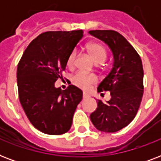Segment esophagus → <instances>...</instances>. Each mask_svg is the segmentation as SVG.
I'll return each mask as SVG.
<instances>
[{"label": "esophagus", "instance_id": "esophagus-1", "mask_svg": "<svg viewBox=\"0 0 161 161\" xmlns=\"http://www.w3.org/2000/svg\"><path fill=\"white\" fill-rule=\"evenodd\" d=\"M83 98H89V95H88L87 93H83Z\"/></svg>", "mask_w": 161, "mask_h": 161}]
</instances>
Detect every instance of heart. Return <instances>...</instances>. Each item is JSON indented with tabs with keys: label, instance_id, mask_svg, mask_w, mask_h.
I'll return each mask as SVG.
<instances>
[{
	"label": "heart",
	"instance_id": "heart-1",
	"mask_svg": "<svg viewBox=\"0 0 161 161\" xmlns=\"http://www.w3.org/2000/svg\"><path fill=\"white\" fill-rule=\"evenodd\" d=\"M86 50L88 53L93 59V62L98 64L103 63L107 58V52L105 48L101 44L97 42H91L86 46ZM76 57L77 53L75 50L71 52V53L68 55L67 58V66L68 68H73L75 65ZM73 83L78 88L83 89H88L90 86L97 82V78L93 75H89L86 73H78L73 76L72 78Z\"/></svg>",
	"mask_w": 161,
	"mask_h": 161
}]
</instances>
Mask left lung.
I'll return each mask as SVG.
<instances>
[{
  "instance_id": "left-lung-1",
  "label": "left lung",
  "mask_w": 161,
  "mask_h": 161,
  "mask_svg": "<svg viewBox=\"0 0 161 161\" xmlns=\"http://www.w3.org/2000/svg\"><path fill=\"white\" fill-rule=\"evenodd\" d=\"M109 47L114 55V65L98 87V92L109 91L107 103L97 100L98 108L90 114L97 130L106 133L117 132L126 127L137 114L144 93L142 61L133 46L113 30L89 31Z\"/></svg>"
}]
</instances>
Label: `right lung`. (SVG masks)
<instances>
[{
    "label": "right lung",
    "mask_w": 161,
    "mask_h": 161,
    "mask_svg": "<svg viewBox=\"0 0 161 161\" xmlns=\"http://www.w3.org/2000/svg\"><path fill=\"white\" fill-rule=\"evenodd\" d=\"M83 36L82 30L46 31L31 42L17 65L19 99L36 130L51 135L70 130L83 92L73 85L56 88L67 58Z\"/></svg>",
    "instance_id": "1"
}]
</instances>
